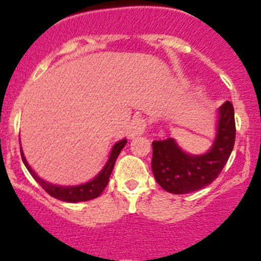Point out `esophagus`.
I'll return each instance as SVG.
<instances>
[{
	"instance_id": "esophagus-1",
	"label": "esophagus",
	"mask_w": 261,
	"mask_h": 261,
	"mask_svg": "<svg viewBox=\"0 0 261 261\" xmlns=\"http://www.w3.org/2000/svg\"><path fill=\"white\" fill-rule=\"evenodd\" d=\"M145 127H146V121L141 117H136L131 121V126H130V133H128V136L131 139L135 138L138 135H143L145 133Z\"/></svg>"
}]
</instances>
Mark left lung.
<instances>
[{
	"instance_id": "obj_1",
	"label": "left lung",
	"mask_w": 261,
	"mask_h": 261,
	"mask_svg": "<svg viewBox=\"0 0 261 261\" xmlns=\"http://www.w3.org/2000/svg\"><path fill=\"white\" fill-rule=\"evenodd\" d=\"M235 112L230 101L217 110L216 136L204 154L184 151L174 139L152 141L151 169L164 191L186 194L211 184L227 163L235 144Z\"/></svg>"
}]
</instances>
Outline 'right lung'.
<instances>
[{
	"mask_svg": "<svg viewBox=\"0 0 261 261\" xmlns=\"http://www.w3.org/2000/svg\"><path fill=\"white\" fill-rule=\"evenodd\" d=\"M127 140L122 139V140L117 141L114 146H112L111 152L109 155V160L105 164V167L102 168L101 172L89 181L86 183L78 184V186H57V184H51L49 181L41 179L33 169L29 165V163L26 162L25 155H23L22 149H21V158H22V162L25 164V167L28 168V170L30 172V174L33 175L34 179L38 181L44 189L54 198L60 199L63 202H69V203H77V202H84L89 201V199L97 198L99 194L103 192V189L106 188L107 183H109L110 175H111L112 169L115 167L116 159H117L118 154L121 152L122 147L126 145Z\"/></svg>",
	"mask_w": 261,
	"mask_h": 261,
	"instance_id": "obj_1",
	"label": "right lung"
}]
</instances>
